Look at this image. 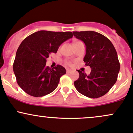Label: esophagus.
Here are the masks:
<instances>
[{
  "label": "esophagus",
  "mask_w": 133,
  "mask_h": 133,
  "mask_svg": "<svg viewBox=\"0 0 133 133\" xmlns=\"http://www.w3.org/2000/svg\"><path fill=\"white\" fill-rule=\"evenodd\" d=\"M72 72V70L70 69H66V73L67 74H70V73Z\"/></svg>",
  "instance_id": "34e87169"
}]
</instances>
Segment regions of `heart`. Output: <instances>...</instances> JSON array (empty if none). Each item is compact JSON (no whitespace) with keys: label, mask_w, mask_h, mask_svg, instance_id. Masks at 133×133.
Segmentation results:
<instances>
[{"label":"heart","mask_w":133,"mask_h":133,"mask_svg":"<svg viewBox=\"0 0 133 133\" xmlns=\"http://www.w3.org/2000/svg\"><path fill=\"white\" fill-rule=\"evenodd\" d=\"M65 63L66 64V65H70L71 64H72V63L70 62V61H68V60H66L65 61Z\"/></svg>","instance_id":"obj_1"}]
</instances>
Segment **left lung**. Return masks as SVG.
Returning <instances> with one entry per match:
<instances>
[{"mask_svg": "<svg viewBox=\"0 0 133 133\" xmlns=\"http://www.w3.org/2000/svg\"><path fill=\"white\" fill-rule=\"evenodd\" d=\"M73 34L85 44L86 54L84 61L91 69L89 75L77 70L79 77L74 82V85L80 93L87 97L103 96L117 80L120 63L116 50L111 41L99 33L84 31Z\"/></svg>", "mask_w": 133, "mask_h": 133, "instance_id": "left-lung-1", "label": "left lung"}]
</instances>
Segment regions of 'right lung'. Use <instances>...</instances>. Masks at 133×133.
Wrapping results in <instances>:
<instances>
[{"mask_svg": "<svg viewBox=\"0 0 133 133\" xmlns=\"http://www.w3.org/2000/svg\"><path fill=\"white\" fill-rule=\"evenodd\" d=\"M72 37L71 32L41 30L23 41L16 54L13 71L17 83L26 93L41 97L55 91L66 70L59 65L50 68L45 65L46 59Z\"/></svg>", "mask_w": 133, "mask_h": 133, "instance_id": "add662e5", "label": "right lung"}]
</instances>
